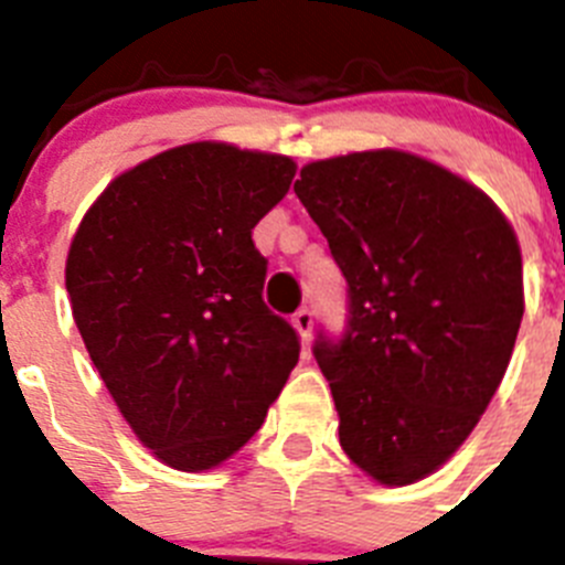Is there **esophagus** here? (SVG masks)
Returning a JSON list of instances; mask_svg holds the SVG:
<instances>
[{
    "mask_svg": "<svg viewBox=\"0 0 565 565\" xmlns=\"http://www.w3.org/2000/svg\"><path fill=\"white\" fill-rule=\"evenodd\" d=\"M312 323H315V318H312V312H309L307 307L298 309V312L292 315V327L298 329V334H301V340L312 338Z\"/></svg>",
    "mask_w": 565,
    "mask_h": 565,
    "instance_id": "esophagus-1",
    "label": "esophagus"
}]
</instances>
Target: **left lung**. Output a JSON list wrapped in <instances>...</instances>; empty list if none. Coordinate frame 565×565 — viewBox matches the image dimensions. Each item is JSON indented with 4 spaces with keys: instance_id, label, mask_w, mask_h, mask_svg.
Wrapping results in <instances>:
<instances>
[{
    "instance_id": "left-lung-1",
    "label": "left lung",
    "mask_w": 565,
    "mask_h": 565,
    "mask_svg": "<svg viewBox=\"0 0 565 565\" xmlns=\"http://www.w3.org/2000/svg\"><path fill=\"white\" fill-rule=\"evenodd\" d=\"M295 194L349 284L343 334L312 345L340 447L380 484H414L504 380L523 318L515 231L479 188L408 151L309 162Z\"/></svg>"
}]
</instances>
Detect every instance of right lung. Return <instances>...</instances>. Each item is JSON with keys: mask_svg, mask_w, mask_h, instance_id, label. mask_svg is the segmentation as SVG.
<instances>
[{"mask_svg": "<svg viewBox=\"0 0 565 565\" xmlns=\"http://www.w3.org/2000/svg\"><path fill=\"white\" fill-rule=\"evenodd\" d=\"M292 177L281 154L177 146L111 180L70 245L86 352L137 439L177 470L236 454L298 363L253 245Z\"/></svg>", "mask_w": 565, "mask_h": 565, "instance_id": "1", "label": "right lung"}]
</instances>
